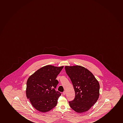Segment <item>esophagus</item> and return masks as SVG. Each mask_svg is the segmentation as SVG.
Instances as JSON below:
<instances>
[{
  "label": "esophagus",
  "instance_id": "esophagus-1",
  "mask_svg": "<svg viewBox=\"0 0 123 123\" xmlns=\"http://www.w3.org/2000/svg\"><path fill=\"white\" fill-rule=\"evenodd\" d=\"M66 91H64V92H63V95L66 94Z\"/></svg>",
  "mask_w": 123,
  "mask_h": 123
}]
</instances>
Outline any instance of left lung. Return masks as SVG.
I'll return each mask as SVG.
<instances>
[{"label": "left lung", "instance_id": "left-lung-1", "mask_svg": "<svg viewBox=\"0 0 123 123\" xmlns=\"http://www.w3.org/2000/svg\"><path fill=\"white\" fill-rule=\"evenodd\" d=\"M65 68L73 85L75 95L74 100L69 102L70 106L78 113L87 111L99 98V82L84 67L66 66Z\"/></svg>", "mask_w": 123, "mask_h": 123}]
</instances>
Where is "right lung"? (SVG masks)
Returning <instances> with one entry per match:
<instances>
[{"label": "right lung", "instance_id": "add662e5", "mask_svg": "<svg viewBox=\"0 0 123 123\" xmlns=\"http://www.w3.org/2000/svg\"><path fill=\"white\" fill-rule=\"evenodd\" d=\"M64 66L47 65L30 75L27 82L26 94L33 107L42 112H48L56 106L61 95L56 92V77Z\"/></svg>", "mask_w": 123, "mask_h": 123}]
</instances>
